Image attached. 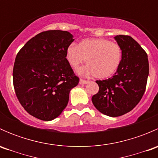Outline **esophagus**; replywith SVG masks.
I'll list each match as a JSON object with an SVG mask.
<instances>
[{
	"instance_id": "obj_1",
	"label": "esophagus",
	"mask_w": 158,
	"mask_h": 158,
	"mask_svg": "<svg viewBox=\"0 0 158 158\" xmlns=\"http://www.w3.org/2000/svg\"><path fill=\"white\" fill-rule=\"evenodd\" d=\"M88 82H89V81L85 80V79H81L80 80H79V84H81V85H85V84L88 83Z\"/></svg>"
}]
</instances>
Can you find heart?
I'll return each mask as SVG.
<instances>
[{"label":"heart","mask_w":158,"mask_h":158,"mask_svg":"<svg viewBox=\"0 0 158 158\" xmlns=\"http://www.w3.org/2000/svg\"><path fill=\"white\" fill-rule=\"evenodd\" d=\"M66 60L73 69H78L85 61L82 73L98 79H107L115 73L122 60V49L117 43L102 38L85 39L77 46L71 44Z\"/></svg>","instance_id":"1"}]
</instances>
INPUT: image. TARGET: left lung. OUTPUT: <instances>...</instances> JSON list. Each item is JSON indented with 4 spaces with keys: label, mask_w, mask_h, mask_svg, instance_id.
<instances>
[{
    "label": "left lung",
    "mask_w": 158,
    "mask_h": 158,
    "mask_svg": "<svg viewBox=\"0 0 158 158\" xmlns=\"http://www.w3.org/2000/svg\"><path fill=\"white\" fill-rule=\"evenodd\" d=\"M114 39L122 47V63L112 77L96 81L99 89L92 98L94 106L110 117L123 115L138 104L149 74L148 55L139 44L127 35Z\"/></svg>",
    "instance_id": "obj_1"
}]
</instances>
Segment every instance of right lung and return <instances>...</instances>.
I'll return each instance as SVG.
<instances>
[{"mask_svg": "<svg viewBox=\"0 0 158 158\" xmlns=\"http://www.w3.org/2000/svg\"><path fill=\"white\" fill-rule=\"evenodd\" d=\"M68 31L47 30L31 38L16 56L13 82L20 105L43 121L58 117L69 102V92L78 85L66 60L73 42Z\"/></svg>", "mask_w": 158, "mask_h": 158, "instance_id": "1", "label": "right lung"}]
</instances>
